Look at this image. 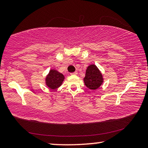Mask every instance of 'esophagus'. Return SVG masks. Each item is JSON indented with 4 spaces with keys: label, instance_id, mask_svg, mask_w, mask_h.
<instances>
[{
    "label": "esophagus",
    "instance_id": "obj_1",
    "mask_svg": "<svg viewBox=\"0 0 148 148\" xmlns=\"http://www.w3.org/2000/svg\"><path fill=\"white\" fill-rule=\"evenodd\" d=\"M77 74V71H75L74 72H73V73H71V75H76V74Z\"/></svg>",
    "mask_w": 148,
    "mask_h": 148
}]
</instances>
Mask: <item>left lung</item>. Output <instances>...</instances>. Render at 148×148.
<instances>
[{"instance_id":"8db88e82","label":"left lung","mask_w":148,"mask_h":148,"mask_svg":"<svg viewBox=\"0 0 148 148\" xmlns=\"http://www.w3.org/2000/svg\"><path fill=\"white\" fill-rule=\"evenodd\" d=\"M84 82L87 88L91 90L97 89L102 85L104 82L103 76L96 65L92 64L87 66Z\"/></svg>"}]
</instances>
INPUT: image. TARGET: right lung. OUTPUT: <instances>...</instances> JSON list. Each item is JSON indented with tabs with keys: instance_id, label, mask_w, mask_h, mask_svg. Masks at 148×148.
<instances>
[{
	"instance_id": "right-lung-1",
	"label": "right lung",
	"mask_w": 148,
	"mask_h": 148,
	"mask_svg": "<svg viewBox=\"0 0 148 148\" xmlns=\"http://www.w3.org/2000/svg\"><path fill=\"white\" fill-rule=\"evenodd\" d=\"M64 80V76L56 69H51L45 78L46 86L50 89H56L61 86Z\"/></svg>"
}]
</instances>
